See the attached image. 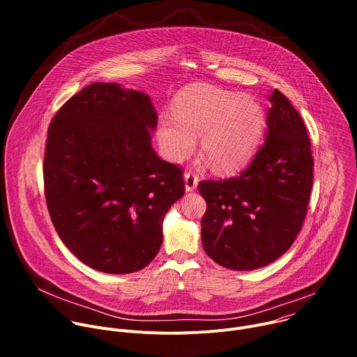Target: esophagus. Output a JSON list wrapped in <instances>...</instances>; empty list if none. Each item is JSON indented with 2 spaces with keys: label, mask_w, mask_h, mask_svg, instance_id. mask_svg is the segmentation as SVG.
Masks as SVG:
<instances>
[{
  "label": "esophagus",
  "mask_w": 357,
  "mask_h": 357,
  "mask_svg": "<svg viewBox=\"0 0 357 357\" xmlns=\"http://www.w3.org/2000/svg\"><path fill=\"white\" fill-rule=\"evenodd\" d=\"M197 182H199V178L195 172L189 171V172L185 174V189H186V192L195 190L196 186H197Z\"/></svg>",
  "instance_id": "obj_1"
}]
</instances>
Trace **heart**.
Returning <instances> with one entry per match:
<instances>
[{"label": "heart", "mask_w": 357, "mask_h": 357, "mask_svg": "<svg viewBox=\"0 0 357 357\" xmlns=\"http://www.w3.org/2000/svg\"><path fill=\"white\" fill-rule=\"evenodd\" d=\"M263 126V109L252 97L196 86L176 98L172 116L160 119L157 135L164 157L172 162L188 158L202 135L203 157L213 169L229 171L251 157Z\"/></svg>", "instance_id": "1"}]
</instances>
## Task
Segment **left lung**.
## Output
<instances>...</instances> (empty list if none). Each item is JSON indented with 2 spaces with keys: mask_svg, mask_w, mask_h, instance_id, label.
Segmentation results:
<instances>
[{
  "mask_svg": "<svg viewBox=\"0 0 357 357\" xmlns=\"http://www.w3.org/2000/svg\"><path fill=\"white\" fill-rule=\"evenodd\" d=\"M266 142L238 175L199 182L206 200L202 245L218 264L250 271L291 247L307 216L314 158L307 127L289 100L274 90Z\"/></svg>",
  "mask_w": 357,
  "mask_h": 357,
  "instance_id": "1",
  "label": "left lung"
}]
</instances>
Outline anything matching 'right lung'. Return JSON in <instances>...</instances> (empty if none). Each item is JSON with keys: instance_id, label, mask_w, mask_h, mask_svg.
Wrapping results in <instances>:
<instances>
[{"instance_id": "1", "label": "right lung", "mask_w": 357, "mask_h": 357, "mask_svg": "<svg viewBox=\"0 0 357 357\" xmlns=\"http://www.w3.org/2000/svg\"><path fill=\"white\" fill-rule=\"evenodd\" d=\"M151 98L119 83H93L50 121L43 183L65 245L109 274L146 267L162 244V220L183 196V172L151 145Z\"/></svg>"}]
</instances>
